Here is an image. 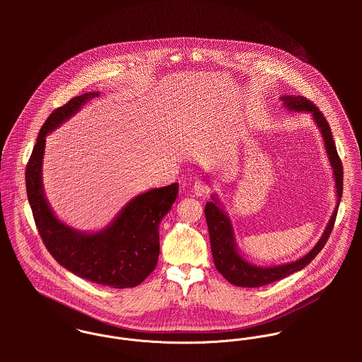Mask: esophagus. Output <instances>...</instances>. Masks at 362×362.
<instances>
[{
	"label": "esophagus",
	"mask_w": 362,
	"mask_h": 362,
	"mask_svg": "<svg viewBox=\"0 0 362 362\" xmlns=\"http://www.w3.org/2000/svg\"><path fill=\"white\" fill-rule=\"evenodd\" d=\"M209 191H210V188H209V185H207L206 182H204V181H197L195 182V185H194V194L197 195V197H207V194H209Z\"/></svg>",
	"instance_id": "1"
}]
</instances>
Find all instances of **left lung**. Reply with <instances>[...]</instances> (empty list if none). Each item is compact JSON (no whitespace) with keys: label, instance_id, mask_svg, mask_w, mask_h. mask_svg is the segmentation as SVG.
Listing matches in <instances>:
<instances>
[{"label":"left lung","instance_id":"obj_1","mask_svg":"<svg viewBox=\"0 0 362 362\" xmlns=\"http://www.w3.org/2000/svg\"><path fill=\"white\" fill-rule=\"evenodd\" d=\"M283 104L288 110L294 111H308L312 114L315 122L317 124L323 141L326 153L329 156L330 165L333 168L334 181H336V192H337V206L334 209L329 224L326 226V230L322 235V238L317 241V244L310 250L305 257H303L296 262L280 264V266H270V267H260L248 263L243 258L235 245L234 240V231L231 227V221L228 216L223 211V209L218 206V202L214 197H211L213 202H207L205 206V216H206L207 228H209V237H210V247H211V255L214 260L216 269L223 274V277L230 281L234 286L238 287H260L270 284L273 281L281 280L301 269H304L307 264H310L312 259L316 258V255L322 251L325 244L329 240V235L332 234L337 210L340 205V199L343 195V165L341 160L337 155V149L333 141L332 129L325 118V115L320 112V110L305 99L304 96H281Z\"/></svg>","mask_w":362,"mask_h":362}]
</instances>
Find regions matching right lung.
<instances>
[{
	"label": "right lung",
	"instance_id": "obj_1",
	"mask_svg": "<svg viewBox=\"0 0 362 362\" xmlns=\"http://www.w3.org/2000/svg\"><path fill=\"white\" fill-rule=\"evenodd\" d=\"M99 95L89 92L72 98L49 115L26 165V192L36 227L52 258L85 280L114 288H129L141 284L157 264L158 224L178 195V184L138 195L110 226L93 234L81 233L59 221L43 191L42 164L47 134Z\"/></svg>",
	"mask_w": 362,
	"mask_h": 362
}]
</instances>
